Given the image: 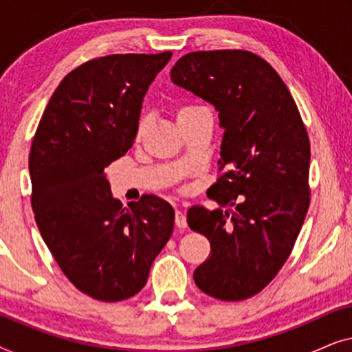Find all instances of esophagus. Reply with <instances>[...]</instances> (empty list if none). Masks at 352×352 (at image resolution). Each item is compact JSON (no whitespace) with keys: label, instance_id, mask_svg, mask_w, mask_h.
I'll use <instances>...</instances> for the list:
<instances>
[{"label":"esophagus","instance_id":"1","mask_svg":"<svg viewBox=\"0 0 352 352\" xmlns=\"http://www.w3.org/2000/svg\"><path fill=\"white\" fill-rule=\"evenodd\" d=\"M176 226L179 229H184V228H187V219H186V216H184V213H182V211H179V210H176Z\"/></svg>","mask_w":352,"mask_h":352}]
</instances>
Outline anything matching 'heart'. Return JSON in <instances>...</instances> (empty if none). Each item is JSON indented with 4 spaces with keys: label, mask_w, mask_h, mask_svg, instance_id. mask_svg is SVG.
<instances>
[{
    "label": "heart",
    "mask_w": 352,
    "mask_h": 352,
    "mask_svg": "<svg viewBox=\"0 0 352 352\" xmlns=\"http://www.w3.org/2000/svg\"><path fill=\"white\" fill-rule=\"evenodd\" d=\"M201 107H199V105H181V107H177L176 110V118L181 120L184 118L186 115H189L192 112H195V110H200ZM144 128H146V122H141V124H139V134H141L144 131Z\"/></svg>",
    "instance_id": "heart-1"
}]
</instances>
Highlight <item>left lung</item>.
<instances>
[{"instance_id":"obj_1","label":"left lung","mask_w":352,"mask_h":352,"mask_svg":"<svg viewBox=\"0 0 352 352\" xmlns=\"http://www.w3.org/2000/svg\"><path fill=\"white\" fill-rule=\"evenodd\" d=\"M173 83L219 112V171L206 195L219 206H192L187 224L210 240L195 285L221 301L263 290L290 256L309 208L311 146L300 110L263 57L243 50L195 51L171 69Z\"/></svg>"}]
</instances>
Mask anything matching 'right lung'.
<instances>
[{
	"instance_id": "add662e5",
	"label": "right lung",
	"mask_w": 352,
	"mask_h": 352,
	"mask_svg": "<svg viewBox=\"0 0 352 352\" xmlns=\"http://www.w3.org/2000/svg\"><path fill=\"white\" fill-rule=\"evenodd\" d=\"M170 59L165 51L85 62L57 86L33 136L36 226L64 276L94 300L141 292L175 228L168 201L147 194L123 206L104 171L131 148L144 96Z\"/></svg>"
}]
</instances>
